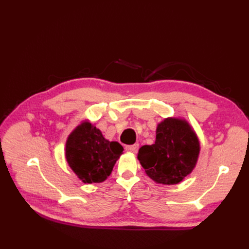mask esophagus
<instances>
[{"mask_svg": "<svg viewBox=\"0 0 249 249\" xmlns=\"http://www.w3.org/2000/svg\"><path fill=\"white\" fill-rule=\"evenodd\" d=\"M139 148V144L136 143V144H133V145H126L125 146V150L127 152H131V153H136Z\"/></svg>", "mask_w": 249, "mask_h": 249, "instance_id": "34e87169", "label": "esophagus"}]
</instances>
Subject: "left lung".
Returning <instances> with one entry per match:
<instances>
[{
  "label": "left lung",
  "instance_id": "left-lung-1",
  "mask_svg": "<svg viewBox=\"0 0 249 249\" xmlns=\"http://www.w3.org/2000/svg\"><path fill=\"white\" fill-rule=\"evenodd\" d=\"M198 154L199 141L189 124L166 118L158 124L154 144L140 147L138 160L156 183L176 185L191 173Z\"/></svg>",
  "mask_w": 249,
  "mask_h": 249
}]
</instances>
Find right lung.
<instances>
[{
    "label": "right lung",
    "instance_id": "obj_1",
    "mask_svg": "<svg viewBox=\"0 0 249 249\" xmlns=\"http://www.w3.org/2000/svg\"><path fill=\"white\" fill-rule=\"evenodd\" d=\"M124 147L116 141L105 139L90 123L76 127L66 141L67 163L82 182L102 183L113 170Z\"/></svg>",
    "mask_w": 249,
    "mask_h": 249
}]
</instances>
